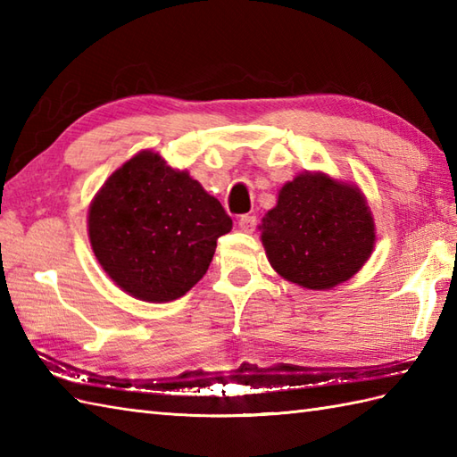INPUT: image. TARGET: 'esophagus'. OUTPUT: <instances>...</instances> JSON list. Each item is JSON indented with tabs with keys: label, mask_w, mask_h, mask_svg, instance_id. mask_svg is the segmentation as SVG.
Wrapping results in <instances>:
<instances>
[{
	"label": "esophagus",
	"mask_w": 457,
	"mask_h": 457,
	"mask_svg": "<svg viewBox=\"0 0 457 457\" xmlns=\"http://www.w3.org/2000/svg\"><path fill=\"white\" fill-rule=\"evenodd\" d=\"M237 226L241 231H245V234H253L257 226V218L251 216V213H244V216H239Z\"/></svg>",
	"instance_id": "1"
}]
</instances>
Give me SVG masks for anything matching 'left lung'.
<instances>
[{"label": "left lung", "mask_w": 457, "mask_h": 457, "mask_svg": "<svg viewBox=\"0 0 457 457\" xmlns=\"http://www.w3.org/2000/svg\"><path fill=\"white\" fill-rule=\"evenodd\" d=\"M259 229L270 267L310 290L345 283L375 247V221L363 192L324 172H303L287 182Z\"/></svg>", "instance_id": "obj_1"}]
</instances>
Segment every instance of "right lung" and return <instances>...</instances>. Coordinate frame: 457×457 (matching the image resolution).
<instances>
[{"label": "right lung", "instance_id": "right-lung-1", "mask_svg": "<svg viewBox=\"0 0 457 457\" xmlns=\"http://www.w3.org/2000/svg\"><path fill=\"white\" fill-rule=\"evenodd\" d=\"M231 226L218 198L153 151L121 164L88 212L98 263L123 293L145 303L187 295L206 275L218 237Z\"/></svg>", "mask_w": 457, "mask_h": 457}]
</instances>
